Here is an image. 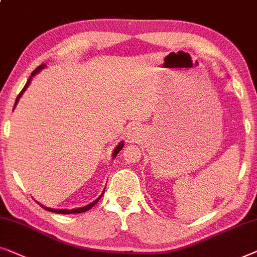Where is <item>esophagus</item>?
Here are the masks:
<instances>
[{"label": "esophagus", "instance_id": "1", "mask_svg": "<svg viewBox=\"0 0 257 257\" xmlns=\"http://www.w3.org/2000/svg\"><path fill=\"white\" fill-rule=\"evenodd\" d=\"M139 135H140V129L138 125H132L131 128L128 129V132H126V139H128L129 142L135 141Z\"/></svg>", "mask_w": 257, "mask_h": 257}]
</instances>
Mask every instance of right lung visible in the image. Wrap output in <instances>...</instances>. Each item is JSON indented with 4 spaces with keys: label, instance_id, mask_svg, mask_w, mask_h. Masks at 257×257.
Returning a JSON list of instances; mask_svg holds the SVG:
<instances>
[{
    "label": "right lung",
    "instance_id": "add662e5",
    "mask_svg": "<svg viewBox=\"0 0 257 257\" xmlns=\"http://www.w3.org/2000/svg\"><path fill=\"white\" fill-rule=\"evenodd\" d=\"M46 67V64H42V66H40V67H37L35 70L33 71L32 73V75H30V77L28 78V81H27V83H26V85H25V88L22 89V91L21 93L19 94V96L16 97V101H15V104H14V109H15V107H16V104H17V102L20 101V98H21V96L23 95V93H25V91L27 90V88L29 87V84H30V82H32V80H33V77L35 76L36 74H39L41 70L43 69V68ZM123 146H124V143H123V141H121L118 143L117 146L115 147V149H114V152H112V159H115L116 156H117V154H118V152H121L122 150V148H123ZM105 189V188H104ZM103 193H104V190L102 191V194L100 195V196H98L96 200L95 201H93V202L91 203H89L88 206H84V207H81V208H75V209H54V208H48V207H46V206H43V204H41V203H39L41 207L43 208V209H46V210H48V211H51V213H56V214H80V213H84V211H87V210H89L90 209L91 207H94L95 204H96L97 202H98V200H100V198L102 197V195H103Z\"/></svg>",
    "mask_w": 257,
    "mask_h": 257
}]
</instances>
